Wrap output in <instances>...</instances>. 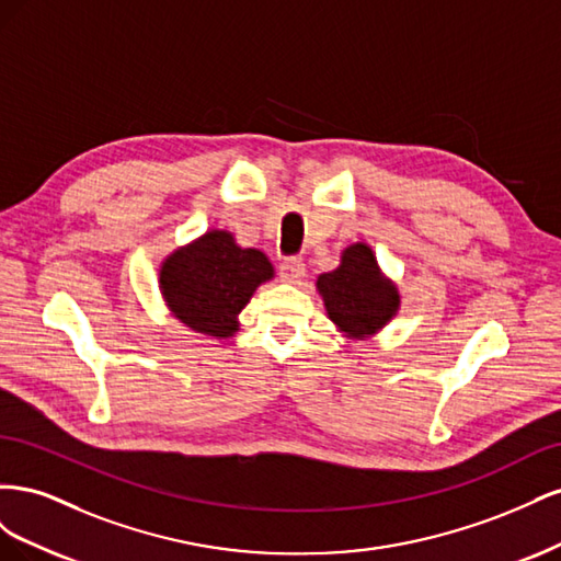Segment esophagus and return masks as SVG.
<instances>
[{"label": "esophagus", "instance_id": "esophagus-1", "mask_svg": "<svg viewBox=\"0 0 561 561\" xmlns=\"http://www.w3.org/2000/svg\"><path fill=\"white\" fill-rule=\"evenodd\" d=\"M304 276H307V266L299 257H287L280 264V278L285 283H299Z\"/></svg>", "mask_w": 561, "mask_h": 561}]
</instances>
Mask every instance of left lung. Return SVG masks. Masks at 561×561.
Wrapping results in <instances>:
<instances>
[{
	"instance_id": "left-lung-1",
	"label": "left lung",
	"mask_w": 561,
	"mask_h": 561,
	"mask_svg": "<svg viewBox=\"0 0 561 561\" xmlns=\"http://www.w3.org/2000/svg\"><path fill=\"white\" fill-rule=\"evenodd\" d=\"M318 293L330 320L348 339L377 334L400 309L398 287L383 278L375 252L353 243L342 252V264L318 276Z\"/></svg>"
}]
</instances>
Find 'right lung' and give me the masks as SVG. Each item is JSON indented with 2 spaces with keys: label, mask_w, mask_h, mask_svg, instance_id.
<instances>
[{
  "label": "right lung",
  "mask_w": 561,
  "mask_h": 561,
  "mask_svg": "<svg viewBox=\"0 0 561 561\" xmlns=\"http://www.w3.org/2000/svg\"><path fill=\"white\" fill-rule=\"evenodd\" d=\"M274 278L262 250L236 245L229 231L210 229L168 254L159 271L165 307L194 332L227 339L254 290Z\"/></svg>",
  "instance_id": "obj_1"
}]
</instances>
